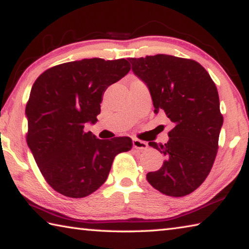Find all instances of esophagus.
<instances>
[{
  "label": "esophagus",
  "instance_id": "obj_1",
  "mask_svg": "<svg viewBox=\"0 0 249 249\" xmlns=\"http://www.w3.org/2000/svg\"><path fill=\"white\" fill-rule=\"evenodd\" d=\"M133 146H134V148L140 149V150H145V149L148 148V144H147L146 142L137 140V138L133 140Z\"/></svg>",
  "mask_w": 249,
  "mask_h": 249
}]
</instances>
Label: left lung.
I'll return each mask as SVG.
<instances>
[{
	"mask_svg": "<svg viewBox=\"0 0 249 249\" xmlns=\"http://www.w3.org/2000/svg\"><path fill=\"white\" fill-rule=\"evenodd\" d=\"M128 60L148 87L154 112L165 113L174 126L165 145L149 142L165 161L147 174V181L166 196L190 195L203 183L217 154L223 116L215 83L192 59L159 53Z\"/></svg>",
	"mask_w": 249,
	"mask_h": 249,
	"instance_id": "left-lung-1",
	"label": "left lung"
}]
</instances>
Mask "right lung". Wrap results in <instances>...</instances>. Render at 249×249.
<instances>
[{"label": "right lung", "instance_id": "obj_1", "mask_svg": "<svg viewBox=\"0 0 249 249\" xmlns=\"http://www.w3.org/2000/svg\"><path fill=\"white\" fill-rule=\"evenodd\" d=\"M129 66L126 59H82L52 67L33 84L25 109L27 145L45 180L62 196L78 199L98 190L115 156L132 148L129 137L99 140L84 130L98 121L105 90Z\"/></svg>", "mask_w": 249, "mask_h": 249}]
</instances>
